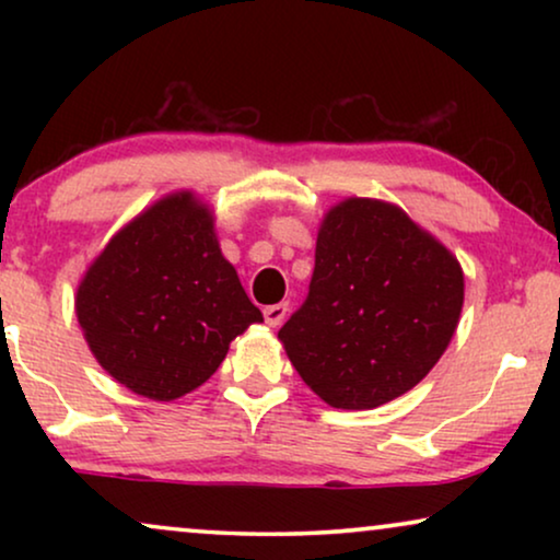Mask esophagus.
I'll list each match as a JSON object with an SVG mask.
<instances>
[{"label": "esophagus", "instance_id": "34e87169", "mask_svg": "<svg viewBox=\"0 0 560 560\" xmlns=\"http://www.w3.org/2000/svg\"><path fill=\"white\" fill-rule=\"evenodd\" d=\"M288 311H290V305L288 303H275V305H267L265 308V320H267V326H272V328H278L282 320L288 318Z\"/></svg>", "mask_w": 560, "mask_h": 560}]
</instances>
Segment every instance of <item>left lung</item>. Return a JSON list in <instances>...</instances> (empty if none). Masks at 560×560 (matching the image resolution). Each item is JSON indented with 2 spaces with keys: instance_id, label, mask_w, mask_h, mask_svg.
<instances>
[{
  "instance_id": "8db88e82",
  "label": "left lung",
  "mask_w": 560,
  "mask_h": 560,
  "mask_svg": "<svg viewBox=\"0 0 560 560\" xmlns=\"http://www.w3.org/2000/svg\"><path fill=\"white\" fill-rule=\"evenodd\" d=\"M462 305L448 247L400 206L351 196L324 213L308 298L278 339L320 400L372 410L433 370Z\"/></svg>"
}]
</instances>
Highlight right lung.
Returning a JSON list of instances; mask_svg holds the SVG:
<instances>
[{
	"mask_svg": "<svg viewBox=\"0 0 560 560\" xmlns=\"http://www.w3.org/2000/svg\"><path fill=\"white\" fill-rule=\"evenodd\" d=\"M75 316L96 362L158 402L201 387L229 343L262 324L194 190L163 196L106 242L75 290Z\"/></svg>",
	"mask_w": 560,
	"mask_h": 560,
	"instance_id": "add662e5",
	"label": "right lung"
}]
</instances>
